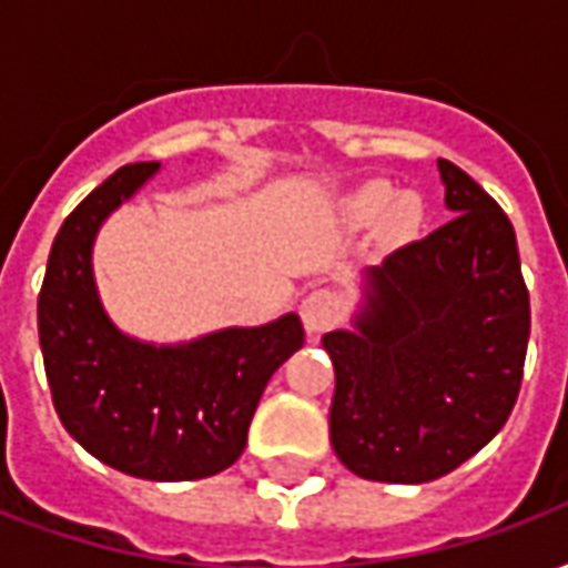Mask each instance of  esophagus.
<instances>
[{"instance_id":"esophagus-1","label":"esophagus","mask_w":568,"mask_h":568,"mask_svg":"<svg viewBox=\"0 0 568 568\" xmlns=\"http://www.w3.org/2000/svg\"><path fill=\"white\" fill-rule=\"evenodd\" d=\"M341 313H344V304H341V297L334 295L332 288H313L301 301V320H304V328L310 334L328 332L332 325L341 322Z\"/></svg>"}]
</instances>
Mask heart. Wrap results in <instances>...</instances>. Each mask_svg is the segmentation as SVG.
<instances>
[{
  "label": "heart",
  "instance_id": "1",
  "mask_svg": "<svg viewBox=\"0 0 568 568\" xmlns=\"http://www.w3.org/2000/svg\"><path fill=\"white\" fill-rule=\"evenodd\" d=\"M389 202H393V187L386 185V182H374V185L362 187L349 206H353V215H356V219L371 222V219H377V215L386 210ZM417 222H419L417 197H398L394 206L389 207V212H386V224H389V231H395V234H407V231H414Z\"/></svg>",
  "mask_w": 568,
  "mask_h": 568
}]
</instances>
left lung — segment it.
Here are the masks:
<instances>
[{"instance_id": "1", "label": "left lung", "mask_w": 568, "mask_h": 568, "mask_svg": "<svg viewBox=\"0 0 568 568\" xmlns=\"http://www.w3.org/2000/svg\"><path fill=\"white\" fill-rule=\"evenodd\" d=\"M438 170L450 222L371 271L356 332L322 337L332 447L365 480L450 475L505 426L524 381L529 292L511 222L456 163Z\"/></svg>"}]
</instances>
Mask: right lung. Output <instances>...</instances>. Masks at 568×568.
<instances>
[{"instance_id": "add662e5", "label": "right lung", "mask_w": 568, "mask_h": 568, "mask_svg": "<svg viewBox=\"0 0 568 568\" xmlns=\"http://www.w3.org/2000/svg\"><path fill=\"white\" fill-rule=\"evenodd\" d=\"M158 166H121L69 212L39 292V344L57 417L84 450L124 475L197 480L240 459L261 393L304 346V325L288 313L185 346L118 332L93 285V236Z\"/></svg>"}]
</instances>
